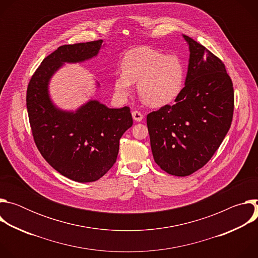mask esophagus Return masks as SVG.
<instances>
[{
	"label": "esophagus",
	"instance_id": "34e87169",
	"mask_svg": "<svg viewBox=\"0 0 258 258\" xmlns=\"http://www.w3.org/2000/svg\"><path fill=\"white\" fill-rule=\"evenodd\" d=\"M132 115H133V118H134L136 121H142V119L144 118L143 114H142L140 111H133Z\"/></svg>",
	"mask_w": 258,
	"mask_h": 258
}]
</instances>
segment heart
I'll use <instances>...</instances> for the list:
<instances>
[{
  "label": "heart",
  "mask_w": 258,
  "mask_h": 258,
  "mask_svg": "<svg viewBox=\"0 0 258 258\" xmlns=\"http://www.w3.org/2000/svg\"><path fill=\"white\" fill-rule=\"evenodd\" d=\"M122 73L114 79L115 95L126 98L133 83H138L141 99L158 107L171 102L180 92L185 80V69L178 57L164 55L149 47L127 51L121 61Z\"/></svg>",
  "instance_id": "b5f03b06"
}]
</instances>
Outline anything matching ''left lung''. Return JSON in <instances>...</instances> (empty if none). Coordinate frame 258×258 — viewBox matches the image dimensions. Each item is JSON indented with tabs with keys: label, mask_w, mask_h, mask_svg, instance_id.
<instances>
[{
	"label": "left lung",
	"mask_w": 258,
	"mask_h": 258,
	"mask_svg": "<svg viewBox=\"0 0 258 258\" xmlns=\"http://www.w3.org/2000/svg\"><path fill=\"white\" fill-rule=\"evenodd\" d=\"M182 38L190 51L185 87L174 105L147 115L154 160L175 176L190 175L210 160L234 112L233 83L225 64L188 35Z\"/></svg>",
	"instance_id": "8db88e82"
}]
</instances>
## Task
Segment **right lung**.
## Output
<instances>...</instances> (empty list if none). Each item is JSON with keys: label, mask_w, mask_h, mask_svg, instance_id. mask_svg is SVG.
Listing matches in <instances>:
<instances>
[{"label": "right lung", "mask_w": 258, "mask_h": 258, "mask_svg": "<svg viewBox=\"0 0 258 258\" xmlns=\"http://www.w3.org/2000/svg\"><path fill=\"white\" fill-rule=\"evenodd\" d=\"M102 47V40L59 47L43 60L27 87L26 107L36 147L55 170L79 182L95 181L113 166L119 140L133 125L131 110L108 108L92 99L67 111L52 101L49 84L65 63L90 60Z\"/></svg>", "instance_id": "right-lung-1"}]
</instances>
